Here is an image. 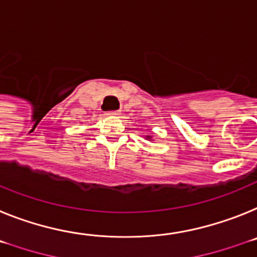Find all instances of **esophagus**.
Masks as SVG:
<instances>
[{
    "label": "esophagus",
    "instance_id": "34e87169",
    "mask_svg": "<svg viewBox=\"0 0 257 257\" xmlns=\"http://www.w3.org/2000/svg\"><path fill=\"white\" fill-rule=\"evenodd\" d=\"M107 116H119L120 115V111H108L106 113Z\"/></svg>",
    "mask_w": 257,
    "mask_h": 257
}]
</instances>
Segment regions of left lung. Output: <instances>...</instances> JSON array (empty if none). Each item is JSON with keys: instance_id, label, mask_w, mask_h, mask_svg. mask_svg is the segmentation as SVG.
Masks as SVG:
<instances>
[{"instance_id": "left-lung-1", "label": "left lung", "mask_w": 257, "mask_h": 257, "mask_svg": "<svg viewBox=\"0 0 257 257\" xmlns=\"http://www.w3.org/2000/svg\"><path fill=\"white\" fill-rule=\"evenodd\" d=\"M146 138H151V136H146Z\"/></svg>"}]
</instances>
